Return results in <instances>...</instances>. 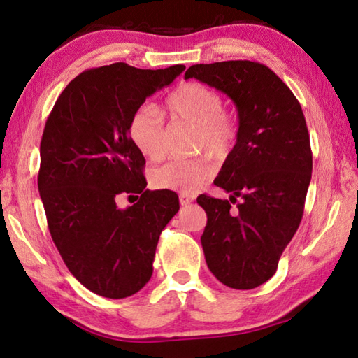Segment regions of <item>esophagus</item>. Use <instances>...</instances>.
Instances as JSON below:
<instances>
[{
    "instance_id": "1",
    "label": "esophagus",
    "mask_w": 358,
    "mask_h": 358,
    "mask_svg": "<svg viewBox=\"0 0 358 358\" xmlns=\"http://www.w3.org/2000/svg\"><path fill=\"white\" fill-rule=\"evenodd\" d=\"M194 201V196L189 194H180V204L181 206H186V204H191Z\"/></svg>"
}]
</instances>
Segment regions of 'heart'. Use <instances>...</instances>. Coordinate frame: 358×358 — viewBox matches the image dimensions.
Listing matches in <instances>:
<instances>
[{
  "instance_id": "heart-1",
  "label": "heart",
  "mask_w": 358,
  "mask_h": 358,
  "mask_svg": "<svg viewBox=\"0 0 358 358\" xmlns=\"http://www.w3.org/2000/svg\"><path fill=\"white\" fill-rule=\"evenodd\" d=\"M163 112L172 121H186L195 127L196 149H206L210 157H229L240 135V120L234 110L223 106V95L204 83L187 81L166 98ZM129 138L143 157L159 162L166 155V124L155 108L141 106L127 124ZM214 166L208 158L173 159L150 172L157 189L191 194L208 185Z\"/></svg>"
}]
</instances>
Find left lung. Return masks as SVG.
<instances>
[{
	"instance_id": "left-lung-1",
	"label": "left lung",
	"mask_w": 358,
	"mask_h": 358,
	"mask_svg": "<svg viewBox=\"0 0 358 358\" xmlns=\"http://www.w3.org/2000/svg\"><path fill=\"white\" fill-rule=\"evenodd\" d=\"M185 78L222 90L238 109V141L214 181L231 201L203 194L196 203L208 215V268L226 286L254 289L275 273L305 210L313 173L306 120L291 89L262 63L194 64Z\"/></svg>"
}]
</instances>
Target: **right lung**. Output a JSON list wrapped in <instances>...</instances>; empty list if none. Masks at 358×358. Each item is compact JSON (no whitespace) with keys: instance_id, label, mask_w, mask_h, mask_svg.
<instances>
[{"instance_id":"right-lung-1","label":"right lung","mask_w":358,"mask_h":358,"mask_svg":"<svg viewBox=\"0 0 358 358\" xmlns=\"http://www.w3.org/2000/svg\"><path fill=\"white\" fill-rule=\"evenodd\" d=\"M183 64L94 67L58 96L40 144L38 191L50 237L67 269L89 291L126 299L154 272L159 234L180 209L172 191H149L146 159L129 138L132 113L169 86ZM137 203L120 210V196Z\"/></svg>"}]
</instances>
